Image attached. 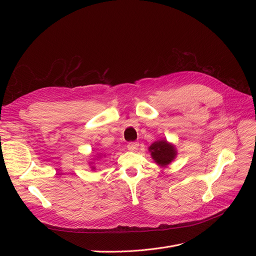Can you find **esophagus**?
Listing matches in <instances>:
<instances>
[{
	"instance_id": "esophagus-1",
	"label": "esophagus",
	"mask_w": 256,
	"mask_h": 256,
	"mask_svg": "<svg viewBox=\"0 0 256 256\" xmlns=\"http://www.w3.org/2000/svg\"><path fill=\"white\" fill-rule=\"evenodd\" d=\"M138 146H139L138 142H130L128 144V150H130V152H135V150H137Z\"/></svg>"
}]
</instances>
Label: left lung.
Returning <instances> with one entry per match:
<instances>
[{"label":"left lung","mask_w":256,"mask_h":256,"mask_svg":"<svg viewBox=\"0 0 256 256\" xmlns=\"http://www.w3.org/2000/svg\"><path fill=\"white\" fill-rule=\"evenodd\" d=\"M148 150L154 163L160 167H167L178 156V150L174 144L168 142L167 140H158L154 142Z\"/></svg>","instance_id":"left-lung-1"}]
</instances>
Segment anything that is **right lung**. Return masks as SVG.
Segmentation results:
<instances>
[{
	"label": "right lung",
	"mask_w": 256,
	"mask_h": 256,
	"mask_svg": "<svg viewBox=\"0 0 256 256\" xmlns=\"http://www.w3.org/2000/svg\"><path fill=\"white\" fill-rule=\"evenodd\" d=\"M102 156H106L104 154H98L96 158H93L92 160H98V158H100ZM89 165H90V168L92 169V170H96V166H94V162H89Z\"/></svg>",
	"instance_id": "add662e5"
}]
</instances>
